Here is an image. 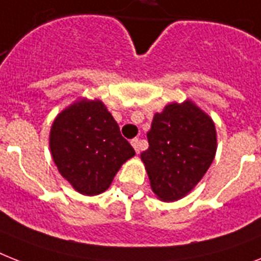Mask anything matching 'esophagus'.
Wrapping results in <instances>:
<instances>
[{"instance_id":"esophagus-1","label":"esophagus","mask_w":261,"mask_h":261,"mask_svg":"<svg viewBox=\"0 0 261 261\" xmlns=\"http://www.w3.org/2000/svg\"><path fill=\"white\" fill-rule=\"evenodd\" d=\"M130 144H132V146L135 148L136 153H139L140 152V146H141V141H140L139 139H133L132 141H130Z\"/></svg>"}]
</instances>
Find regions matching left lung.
<instances>
[{
	"label": "left lung",
	"mask_w": 261,
	"mask_h": 261,
	"mask_svg": "<svg viewBox=\"0 0 261 261\" xmlns=\"http://www.w3.org/2000/svg\"><path fill=\"white\" fill-rule=\"evenodd\" d=\"M141 153L157 199L172 203L188 195L206 173L217 149L215 122L191 100L171 102L153 116Z\"/></svg>",
	"instance_id": "1"
}]
</instances>
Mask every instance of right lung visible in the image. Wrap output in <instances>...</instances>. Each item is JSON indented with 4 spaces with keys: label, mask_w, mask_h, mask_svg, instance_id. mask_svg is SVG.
I'll use <instances>...</instances> for the list:
<instances>
[{
    "label": "right lung",
    "mask_w": 261,
    "mask_h": 261,
    "mask_svg": "<svg viewBox=\"0 0 261 261\" xmlns=\"http://www.w3.org/2000/svg\"><path fill=\"white\" fill-rule=\"evenodd\" d=\"M49 146L60 174L85 196L105 192L121 165L136 153L111 112L97 98H80L58 113Z\"/></svg>",
    "instance_id": "add662e5"
}]
</instances>
